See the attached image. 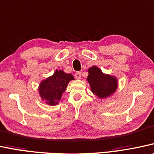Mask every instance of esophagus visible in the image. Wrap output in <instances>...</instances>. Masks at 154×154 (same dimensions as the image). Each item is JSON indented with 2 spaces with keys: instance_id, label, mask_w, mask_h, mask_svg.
Masks as SVG:
<instances>
[{
  "instance_id": "34e87169",
  "label": "esophagus",
  "mask_w": 154,
  "mask_h": 154,
  "mask_svg": "<svg viewBox=\"0 0 154 154\" xmlns=\"http://www.w3.org/2000/svg\"><path fill=\"white\" fill-rule=\"evenodd\" d=\"M81 76H82V74L80 72H77L75 74V77L77 79H81Z\"/></svg>"
}]
</instances>
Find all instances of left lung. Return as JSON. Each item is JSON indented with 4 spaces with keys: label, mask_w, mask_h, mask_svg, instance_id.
Listing matches in <instances>:
<instances>
[{
    "label": "left lung",
    "mask_w": 154,
    "mask_h": 154,
    "mask_svg": "<svg viewBox=\"0 0 154 154\" xmlns=\"http://www.w3.org/2000/svg\"><path fill=\"white\" fill-rule=\"evenodd\" d=\"M87 80L91 87V91L100 98L110 96L116 91L117 80L115 77L104 75L98 67H94L89 69Z\"/></svg>",
    "instance_id": "1"
}]
</instances>
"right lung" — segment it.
<instances>
[{
  "mask_svg": "<svg viewBox=\"0 0 154 154\" xmlns=\"http://www.w3.org/2000/svg\"><path fill=\"white\" fill-rule=\"evenodd\" d=\"M74 79L71 74H66L62 70H56L52 77L42 81L39 87V92L42 100H45L48 104H58L62 94L65 92L69 81Z\"/></svg>",
  "mask_w": 154,
  "mask_h": 154,
  "instance_id": "obj_1",
  "label": "right lung"
}]
</instances>
